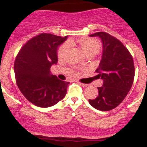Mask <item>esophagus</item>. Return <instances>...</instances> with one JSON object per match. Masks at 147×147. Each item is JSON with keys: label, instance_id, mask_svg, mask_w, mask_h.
Here are the masks:
<instances>
[{"label": "esophagus", "instance_id": "obj_1", "mask_svg": "<svg viewBox=\"0 0 147 147\" xmlns=\"http://www.w3.org/2000/svg\"><path fill=\"white\" fill-rule=\"evenodd\" d=\"M78 83H79V84H80V86H83V87L88 86V84H84V83H80V82H78Z\"/></svg>", "mask_w": 147, "mask_h": 147}]
</instances>
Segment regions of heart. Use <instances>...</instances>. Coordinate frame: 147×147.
I'll use <instances>...</instances> for the list:
<instances>
[{
	"label": "heart",
	"instance_id": "heart-1",
	"mask_svg": "<svg viewBox=\"0 0 147 147\" xmlns=\"http://www.w3.org/2000/svg\"><path fill=\"white\" fill-rule=\"evenodd\" d=\"M70 43H72L71 41H69V42H64L58 48L57 55L59 59H61L65 57L70 47V46H69ZM78 44L79 45L81 51L86 55L90 53L94 54V55L98 53L99 51H100V47H101L100 42L94 38L81 39L78 41Z\"/></svg>",
	"mask_w": 147,
	"mask_h": 147
}]
</instances>
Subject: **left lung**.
<instances>
[{
    "mask_svg": "<svg viewBox=\"0 0 147 147\" xmlns=\"http://www.w3.org/2000/svg\"><path fill=\"white\" fill-rule=\"evenodd\" d=\"M89 36H99L102 43V55L96 78L103 80L98 87V96L88 100L90 105L102 111L118 106L131 88L135 76L133 59L130 53L119 39L105 32Z\"/></svg>",
    "mask_w": 147,
    "mask_h": 147,
    "instance_id": "obj_1",
    "label": "left lung"
}]
</instances>
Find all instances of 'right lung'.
<instances>
[{
	"instance_id": "obj_1",
	"label": "right lung",
	"mask_w": 147,
	"mask_h": 147,
	"mask_svg": "<svg viewBox=\"0 0 147 147\" xmlns=\"http://www.w3.org/2000/svg\"><path fill=\"white\" fill-rule=\"evenodd\" d=\"M67 39L40 34L26 42L16 57L17 85L25 97L36 106H53L67 94L69 83L59 80L50 71L51 66L58 62V47Z\"/></svg>"
}]
</instances>
